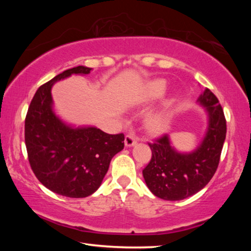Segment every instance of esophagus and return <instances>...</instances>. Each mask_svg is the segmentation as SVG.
<instances>
[{
  "label": "esophagus",
  "mask_w": 251,
  "mask_h": 251,
  "mask_svg": "<svg viewBox=\"0 0 251 251\" xmlns=\"http://www.w3.org/2000/svg\"><path fill=\"white\" fill-rule=\"evenodd\" d=\"M136 142H137V138L134 135L132 134L126 135V137H125V146L126 147L134 146V145H136Z\"/></svg>",
  "instance_id": "obj_1"
}]
</instances>
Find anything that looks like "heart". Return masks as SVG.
Returning <instances> with one entry per match:
<instances>
[{
  "mask_svg": "<svg viewBox=\"0 0 251 251\" xmlns=\"http://www.w3.org/2000/svg\"><path fill=\"white\" fill-rule=\"evenodd\" d=\"M166 88L167 85L163 79H155V81H152L147 85L145 89H143L141 100L143 102H151V101L162 97L165 92H166ZM168 124V115L166 112L164 111H158L151 114L147 121V126L149 130L152 132H156V134L166 130Z\"/></svg>",
  "mask_w": 251,
  "mask_h": 251,
  "instance_id": "1",
  "label": "heart"
}]
</instances>
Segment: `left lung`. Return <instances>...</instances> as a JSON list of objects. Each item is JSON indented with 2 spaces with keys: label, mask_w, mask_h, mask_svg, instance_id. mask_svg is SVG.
<instances>
[{
  "label": "left lung",
  "mask_w": 251,
  "mask_h": 251,
  "mask_svg": "<svg viewBox=\"0 0 251 251\" xmlns=\"http://www.w3.org/2000/svg\"><path fill=\"white\" fill-rule=\"evenodd\" d=\"M209 113V126L204 141L190 154L176 152L163 135L148 142L150 162L142 170L152 193L166 201H180L201 191L214 177L220 162L226 135V121L219 100L209 88L197 99Z\"/></svg>",
  "instance_id": "1"
}]
</instances>
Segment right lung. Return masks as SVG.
<instances>
[{
    "label": "right lung",
    "instance_id": "1",
    "mask_svg": "<svg viewBox=\"0 0 251 251\" xmlns=\"http://www.w3.org/2000/svg\"><path fill=\"white\" fill-rule=\"evenodd\" d=\"M83 66L69 69L41 85L25 120V141L32 172L55 193L81 199L97 190L112 157L124 149V134L110 135L96 127L71 128L51 110L50 89L71 74H88Z\"/></svg>",
    "mask_w": 251,
    "mask_h": 251
}]
</instances>
